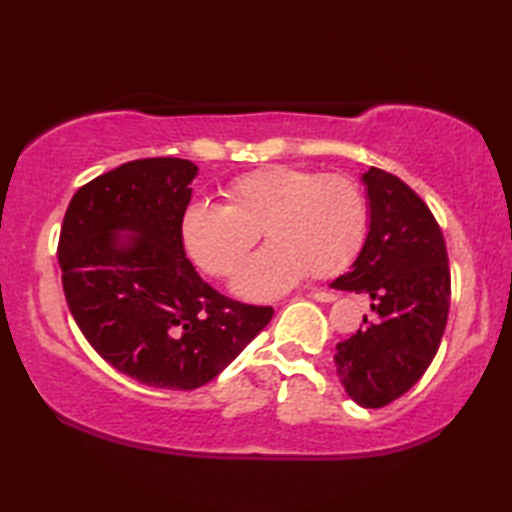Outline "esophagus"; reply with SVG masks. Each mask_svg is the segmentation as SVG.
Returning a JSON list of instances; mask_svg holds the SVG:
<instances>
[{"label": "esophagus", "mask_w": 512, "mask_h": 512, "mask_svg": "<svg viewBox=\"0 0 512 512\" xmlns=\"http://www.w3.org/2000/svg\"><path fill=\"white\" fill-rule=\"evenodd\" d=\"M309 298L316 300V302H334L336 300V296H334L332 291H311Z\"/></svg>", "instance_id": "esophagus-1"}]
</instances>
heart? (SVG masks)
I'll return each instance as SVG.
<instances>
[{
	"label": "heart",
	"instance_id": "heart-1",
	"mask_svg": "<svg viewBox=\"0 0 512 512\" xmlns=\"http://www.w3.org/2000/svg\"><path fill=\"white\" fill-rule=\"evenodd\" d=\"M223 196L225 205H187L180 239L207 275L228 277L262 229L272 244L232 282L244 298H273L307 273L329 277L343 271L368 235L366 194L345 173L273 164L235 178Z\"/></svg>",
	"mask_w": 512,
	"mask_h": 512
}]
</instances>
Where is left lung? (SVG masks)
<instances>
[{
    "label": "left lung",
    "instance_id": "left-lung-1",
    "mask_svg": "<svg viewBox=\"0 0 512 512\" xmlns=\"http://www.w3.org/2000/svg\"><path fill=\"white\" fill-rule=\"evenodd\" d=\"M370 230L332 287L368 293L375 318L336 345L339 379L354 402L381 409L424 375L443 339L452 277L445 237L427 203L384 169L363 173Z\"/></svg>",
    "mask_w": 512,
    "mask_h": 512
}]
</instances>
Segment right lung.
<instances>
[{"mask_svg":"<svg viewBox=\"0 0 512 512\" xmlns=\"http://www.w3.org/2000/svg\"><path fill=\"white\" fill-rule=\"evenodd\" d=\"M196 171L180 158L121 164L74 194L58 239L67 307L88 343L124 375L173 391L214 379L273 318L212 289L185 257Z\"/></svg>","mask_w":512,"mask_h":512,"instance_id":"right-lung-1","label":"right lung"}]
</instances>
